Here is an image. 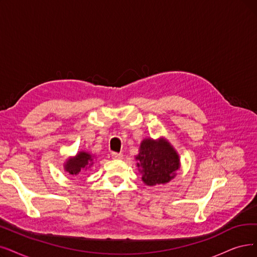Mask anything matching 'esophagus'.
I'll list each match as a JSON object with an SVG mask.
<instances>
[{
	"label": "esophagus",
	"instance_id": "1",
	"mask_svg": "<svg viewBox=\"0 0 257 257\" xmlns=\"http://www.w3.org/2000/svg\"><path fill=\"white\" fill-rule=\"evenodd\" d=\"M111 158L115 160H119L123 158V154L122 153H117V152H112L111 153Z\"/></svg>",
	"mask_w": 257,
	"mask_h": 257
}]
</instances>
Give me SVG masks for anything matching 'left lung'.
<instances>
[{
    "label": "left lung",
    "instance_id": "left-lung-1",
    "mask_svg": "<svg viewBox=\"0 0 257 257\" xmlns=\"http://www.w3.org/2000/svg\"><path fill=\"white\" fill-rule=\"evenodd\" d=\"M142 173V180L148 186L169 182L179 169V157L170 143L160 139H145L136 157Z\"/></svg>",
    "mask_w": 257,
    "mask_h": 257
}]
</instances>
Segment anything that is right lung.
<instances>
[{
	"instance_id": "right-lung-1",
	"label": "right lung",
	"mask_w": 257,
	"mask_h": 257,
	"mask_svg": "<svg viewBox=\"0 0 257 257\" xmlns=\"http://www.w3.org/2000/svg\"><path fill=\"white\" fill-rule=\"evenodd\" d=\"M94 163V157L89 155L88 153L81 152L74 158H70L66 164L65 170L71 175H78L79 172L83 169H87Z\"/></svg>"
}]
</instances>
